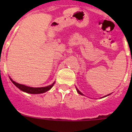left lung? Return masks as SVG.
Returning <instances> with one entry per match:
<instances>
[{
	"mask_svg": "<svg viewBox=\"0 0 132 132\" xmlns=\"http://www.w3.org/2000/svg\"><path fill=\"white\" fill-rule=\"evenodd\" d=\"M77 93H79V94H81V95H83V94H82V93H80V91H79V90H78V89H77Z\"/></svg>",
	"mask_w": 132,
	"mask_h": 132,
	"instance_id": "8db88e82",
	"label": "left lung"
}]
</instances>
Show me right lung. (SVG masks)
Segmentation results:
<instances>
[{
    "instance_id": "add662e5",
    "label": "right lung",
    "mask_w": 132,
    "mask_h": 132,
    "mask_svg": "<svg viewBox=\"0 0 132 132\" xmlns=\"http://www.w3.org/2000/svg\"><path fill=\"white\" fill-rule=\"evenodd\" d=\"M12 83L16 86V87H18L19 89H20L22 91L26 92L27 93H30V94H40V93H45L46 91L50 90L52 88V87H53V85H54L55 82H53L52 85H49L47 87H39V88H34V87H28V86H26L24 85H21V84L18 83V82H16L15 81L12 80L11 79H10Z\"/></svg>"
}]
</instances>
